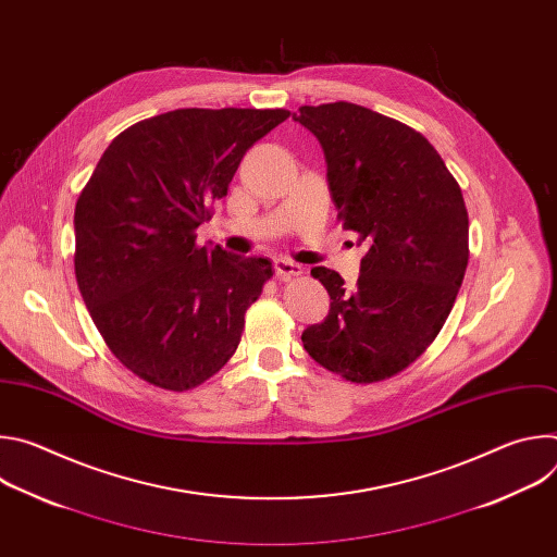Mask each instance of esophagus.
I'll use <instances>...</instances> for the list:
<instances>
[{
	"mask_svg": "<svg viewBox=\"0 0 557 557\" xmlns=\"http://www.w3.org/2000/svg\"><path fill=\"white\" fill-rule=\"evenodd\" d=\"M273 267H275V273L280 280H290V277L301 275V267L288 258H275Z\"/></svg>",
	"mask_w": 557,
	"mask_h": 557,
	"instance_id": "obj_1",
	"label": "esophagus"
}]
</instances>
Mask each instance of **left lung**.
<instances>
[{"mask_svg":"<svg viewBox=\"0 0 557 557\" xmlns=\"http://www.w3.org/2000/svg\"><path fill=\"white\" fill-rule=\"evenodd\" d=\"M293 119L320 140L339 220L368 245L355 288L310 271L333 301L304 348L346 381H383L425 352L456 301L469 260L460 187L423 134L363 106H301Z\"/></svg>","mask_w":557,"mask_h":557,"instance_id":"1","label":"left lung"}]
</instances>
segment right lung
Listing matches in <instances>:
<instances>
[{"label": "right lung", "instance_id": "add662e5", "mask_svg": "<svg viewBox=\"0 0 557 557\" xmlns=\"http://www.w3.org/2000/svg\"><path fill=\"white\" fill-rule=\"evenodd\" d=\"M288 110L185 108L121 132L76 200L74 273L112 355L143 381L191 389L235 352L267 258L196 245L253 143Z\"/></svg>", "mask_w": 557, "mask_h": 557}]
</instances>
